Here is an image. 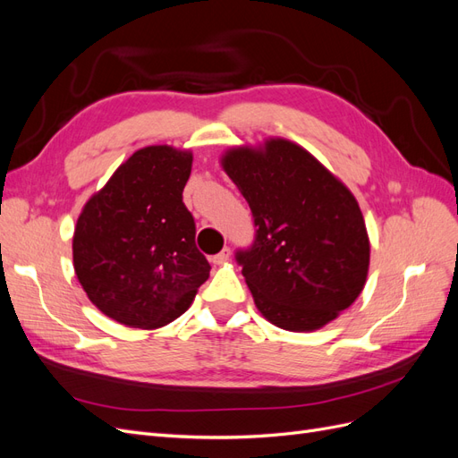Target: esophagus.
<instances>
[{
    "instance_id": "34e87169",
    "label": "esophagus",
    "mask_w": 458,
    "mask_h": 458,
    "mask_svg": "<svg viewBox=\"0 0 458 458\" xmlns=\"http://www.w3.org/2000/svg\"><path fill=\"white\" fill-rule=\"evenodd\" d=\"M229 258H231V250H229V248H227V246H225V248H224V250H221L219 254L212 256V258H210V261L214 263V266H221V263H225V261H227Z\"/></svg>"
}]
</instances>
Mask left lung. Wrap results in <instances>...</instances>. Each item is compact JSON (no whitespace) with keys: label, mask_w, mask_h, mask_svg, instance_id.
<instances>
[{"label":"left lung","mask_w":458,"mask_h":458,"mask_svg":"<svg viewBox=\"0 0 458 458\" xmlns=\"http://www.w3.org/2000/svg\"><path fill=\"white\" fill-rule=\"evenodd\" d=\"M254 216L256 239L237 252L256 308L269 323L311 332L361 294L370 244L352 191L300 145L267 140L221 157Z\"/></svg>","instance_id":"left-lung-1"}]
</instances>
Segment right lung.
<instances>
[{"mask_svg": "<svg viewBox=\"0 0 458 458\" xmlns=\"http://www.w3.org/2000/svg\"><path fill=\"white\" fill-rule=\"evenodd\" d=\"M191 165V152L170 145L135 150L78 217V281L93 306L122 325L148 330L175 321L210 276L183 204Z\"/></svg>", "mask_w": 458, "mask_h": 458, "instance_id": "obj_1", "label": "right lung"}]
</instances>
